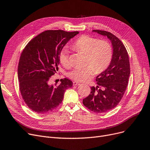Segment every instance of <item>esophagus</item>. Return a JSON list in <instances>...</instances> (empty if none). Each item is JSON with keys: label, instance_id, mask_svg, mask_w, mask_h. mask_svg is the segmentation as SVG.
<instances>
[{"label": "esophagus", "instance_id": "obj_1", "mask_svg": "<svg viewBox=\"0 0 150 150\" xmlns=\"http://www.w3.org/2000/svg\"><path fill=\"white\" fill-rule=\"evenodd\" d=\"M81 84L80 83H78V82H76V81H74L73 82V85L74 86H79V85H80Z\"/></svg>", "mask_w": 150, "mask_h": 150}]
</instances>
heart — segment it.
Listing matches in <instances>:
<instances>
[{
	"instance_id": "b5f03b06",
	"label": "heart",
	"mask_w": 150,
	"mask_h": 150,
	"mask_svg": "<svg viewBox=\"0 0 150 150\" xmlns=\"http://www.w3.org/2000/svg\"><path fill=\"white\" fill-rule=\"evenodd\" d=\"M75 50L87 54L85 67H75L68 73V76L74 81L83 82L92 78L96 72H103L111 64L112 48L108 41L99 40L97 38L84 35L78 38L72 44ZM60 64L67 67L70 65L69 52L62 49L58 54Z\"/></svg>"
}]
</instances>
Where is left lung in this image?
<instances>
[{
    "label": "left lung",
    "mask_w": 150,
    "mask_h": 150,
    "mask_svg": "<svg viewBox=\"0 0 150 150\" xmlns=\"http://www.w3.org/2000/svg\"><path fill=\"white\" fill-rule=\"evenodd\" d=\"M93 31L111 41L112 58L109 67L96 77L97 87H91V93L83 100V103L91 111L104 113L116 107L124 95L130 75L129 60L127 49L117 37L104 30Z\"/></svg>",
    "instance_id": "1"
}]
</instances>
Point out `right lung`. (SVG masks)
Listing matches in <instances>:
<instances>
[{"label": "right lung", "mask_w": 150, "mask_h": 150, "mask_svg": "<svg viewBox=\"0 0 150 150\" xmlns=\"http://www.w3.org/2000/svg\"><path fill=\"white\" fill-rule=\"evenodd\" d=\"M79 33L64 30H46L33 38L21 53L18 75L19 90L33 111L48 114L62 101L64 92L73 83L64 78L61 84H50V78L58 70V54L70 38Z\"/></svg>", "instance_id": "1"}]
</instances>
